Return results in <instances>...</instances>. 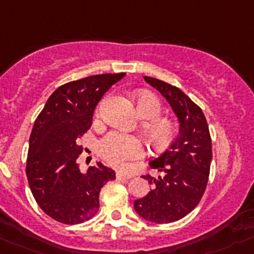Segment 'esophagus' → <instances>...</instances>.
<instances>
[{
	"label": "esophagus",
	"mask_w": 254,
	"mask_h": 254,
	"mask_svg": "<svg viewBox=\"0 0 254 254\" xmlns=\"http://www.w3.org/2000/svg\"><path fill=\"white\" fill-rule=\"evenodd\" d=\"M116 178H118V179H130V178H132V175L127 174V173L123 172H116Z\"/></svg>",
	"instance_id": "1"
}]
</instances>
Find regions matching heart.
<instances>
[{"label":"heart","mask_w":254,"mask_h":254,"mask_svg":"<svg viewBox=\"0 0 254 254\" xmlns=\"http://www.w3.org/2000/svg\"><path fill=\"white\" fill-rule=\"evenodd\" d=\"M136 109L141 118L154 119L159 116L162 105L154 95L140 92L136 95ZM175 130L174 123L169 120H154L148 125L149 138L158 146L168 145L174 138ZM99 153L109 164L123 169L129 160L138 159L144 155V145L136 136L113 131L100 140Z\"/></svg>","instance_id":"1"}]
</instances>
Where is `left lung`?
<instances>
[{"label":"left lung","instance_id":"1","mask_svg":"<svg viewBox=\"0 0 254 254\" xmlns=\"http://www.w3.org/2000/svg\"><path fill=\"white\" fill-rule=\"evenodd\" d=\"M144 80L168 101L178 120L179 135L150 162L163 177H143L153 188L134 200V209L153 223H172L189 214L203 196L212 162V140L202 109L181 89L154 77L144 76Z\"/></svg>","mask_w":254,"mask_h":254}]
</instances>
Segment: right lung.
Wrapping results in <instances>:
<instances>
[{
    "label": "right lung",
    "instance_id": "right-lung-1",
    "mask_svg": "<svg viewBox=\"0 0 254 254\" xmlns=\"http://www.w3.org/2000/svg\"><path fill=\"white\" fill-rule=\"evenodd\" d=\"M125 73H103L63 85L47 99L30 135L28 184L42 210L58 222L79 224L99 209V193L115 179L100 162L85 173L77 158V140L91 127L92 114L103 95Z\"/></svg>",
    "mask_w": 254,
    "mask_h": 254
}]
</instances>
